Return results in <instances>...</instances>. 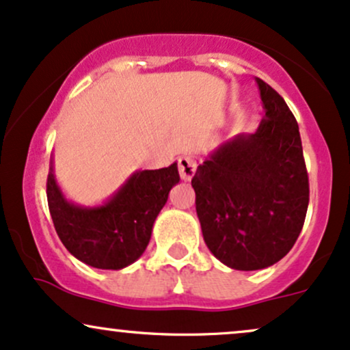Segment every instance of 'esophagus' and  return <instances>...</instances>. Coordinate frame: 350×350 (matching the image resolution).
Wrapping results in <instances>:
<instances>
[{
	"mask_svg": "<svg viewBox=\"0 0 350 350\" xmlns=\"http://www.w3.org/2000/svg\"><path fill=\"white\" fill-rule=\"evenodd\" d=\"M178 172L183 180H191V176L196 172V162L191 157H180L178 159Z\"/></svg>",
	"mask_w": 350,
	"mask_h": 350,
	"instance_id": "34e87169",
	"label": "esophagus"
}]
</instances>
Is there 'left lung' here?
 I'll return each mask as SVG.
<instances>
[{
  "label": "left lung",
  "instance_id": "1",
  "mask_svg": "<svg viewBox=\"0 0 350 350\" xmlns=\"http://www.w3.org/2000/svg\"><path fill=\"white\" fill-rule=\"evenodd\" d=\"M265 118L254 134L224 142L196 168L191 187L208 249L234 270L277 264L305 224L310 183L298 122L256 78Z\"/></svg>",
  "mask_w": 350,
  "mask_h": 350
}]
</instances>
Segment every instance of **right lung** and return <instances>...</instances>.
Here are the masks:
<instances>
[{
  "label": "right lung",
  "mask_w": 350,
  "mask_h": 350,
  "mask_svg": "<svg viewBox=\"0 0 350 350\" xmlns=\"http://www.w3.org/2000/svg\"><path fill=\"white\" fill-rule=\"evenodd\" d=\"M180 182L178 167L139 170L101 206L83 208L65 200L53 176H47V203L62 244L94 269L119 270L137 260L150 241L152 226Z\"/></svg>",
  "instance_id": "1"
}]
</instances>
